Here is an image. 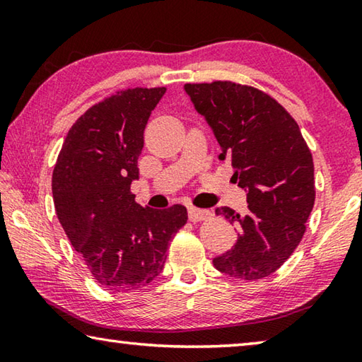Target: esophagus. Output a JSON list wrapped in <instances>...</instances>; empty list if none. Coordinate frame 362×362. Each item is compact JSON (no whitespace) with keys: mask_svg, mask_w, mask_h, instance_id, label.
I'll use <instances>...</instances> for the list:
<instances>
[{"mask_svg":"<svg viewBox=\"0 0 362 362\" xmlns=\"http://www.w3.org/2000/svg\"><path fill=\"white\" fill-rule=\"evenodd\" d=\"M211 216H212V214L209 211L198 209V207H193V206L188 207V218L192 220V222H199V220H206V218H209Z\"/></svg>","mask_w":362,"mask_h":362,"instance_id":"34e87169","label":"esophagus"}]
</instances>
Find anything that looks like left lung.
<instances>
[{
	"label": "left lung",
	"instance_id": "1",
	"mask_svg": "<svg viewBox=\"0 0 362 362\" xmlns=\"http://www.w3.org/2000/svg\"><path fill=\"white\" fill-rule=\"evenodd\" d=\"M217 139L220 161L247 196V211L217 207L236 225V243L212 260L228 276L254 281L283 265L302 241L315 204L313 158L296 119L268 94L214 81L183 86Z\"/></svg>",
	"mask_w": 362,
	"mask_h": 362
}]
</instances>
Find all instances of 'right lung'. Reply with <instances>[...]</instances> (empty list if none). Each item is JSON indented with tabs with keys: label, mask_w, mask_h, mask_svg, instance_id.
I'll use <instances>...</instances> for the list:
<instances>
[{
	"label": "right lung",
	"mask_w": 362,
	"mask_h": 362,
	"mask_svg": "<svg viewBox=\"0 0 362 362\" xmlns=\"http://www.w3.org/2000/svg\"><path fill=\"white\" fill-rule=\"evenodd\" d=\"M164 93L166 88L127 89L90 107L66 134L52 173L59 222L108 291L151 283L188 218L185 206L148 209L131 193L145 126Z\"/></svg>",
	"instance_id": "add662e5"
}]
</instances>
